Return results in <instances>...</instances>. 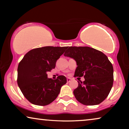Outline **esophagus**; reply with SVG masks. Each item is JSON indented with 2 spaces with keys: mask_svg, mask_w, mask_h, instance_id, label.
<instances>
[{
  "mask_svg": "<svg viewBox=\"0 0 129 129\" xmlns=\"http://www.w3.org/2000/svg\"><path fill=\"white\" fill-rule=\"evenodd\" d=\"M71 80H72V79L70 78H67V82H68V83L70 82V81H71Z\"/></svg>",
  "mask_w": 129,
  "mask_h": 129,
  "instance_id": "1",
  "label": "esophagus"
}]
</instances>
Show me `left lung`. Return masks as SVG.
Returning <instances> with one entry per match:
<instances>
[{
    "label": "left lung",
    "mask_w": 129,
    "mask_h": 129,
    "mask_svg": "<svg viewBox=\"0 0 129 129\" xmlns=\"http://www.w3.org/2000/svg\"><path fill=\"white\" fill-rule=\"evenodd\" d=\"M64 56L73 58L77 67L75 77L84 76L74 90L76 99L83 105L93 106L102 103L108 96L113 83V68L103 53L89 47L70 46Z\"/></svg>",
    "instance_id": "obj_1"
}]
</instances>
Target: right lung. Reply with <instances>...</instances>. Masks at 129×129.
<instances>
[{"instance_id": "obj_1", "label": "right lung", "mask_w": 129, "mask_h": 129, "mask_svg": "<svg viewBox=\"0 0 129 129\" xmlns=\"http://www.w3.org/2000/svg\"><path fill=\"white\" fill-rule=\"evenodd\" d=\"M67 47L45 46L32 49L20 61L17 84L31 103L46 106L57 98L67 79L64 76H59L54 80L49 79L47 72L55 68L56 61Z\"/></svg>"}]
</instances>
